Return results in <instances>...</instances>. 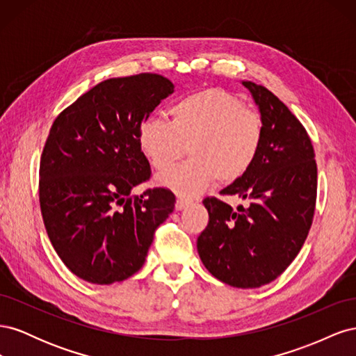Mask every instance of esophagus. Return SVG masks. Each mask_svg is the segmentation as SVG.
I'll use <instances>...</instances> for the list:
<instances>
[{
    "instance_id": "1",
    "label": "esophagus",
    "mask_w": 356,
    "mask_h": 356,
    "mask_svg": "<svg viewBox=\"0 0 356 356\" xmlns=\"http://www.w3.org/2000/svg\"><path fill=\"white\" fill-rule=\"evenodd\" d=\"M193 202L190 200V199H184V197H178L177 199V203H175V209L177 211H182V209H186L187 207H190Z\"/></svg>"
}]
</instances>
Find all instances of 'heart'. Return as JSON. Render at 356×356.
Masks as SVG:
<instances>
[{
  "instance_id": "obj_1",
  "label": "heart",
  "mask_w": 356,
  "mask_h": 356,
  "mask_svg": "<svg viewBox=\"0 0 356 356\" xmlns=\"http://www.w3.org/2000/svg\"><path fill=\"white\" fill-rule=\"evenodd\" d=\"M170 122L147 118L139 126L138 144L156 170L165 172L184 156L191 159L159 178L161 186L182 196H196L217 178H242L261 152L264 122L236 96L207 89L170 105Z\"/></svg>"
}]
</instances>
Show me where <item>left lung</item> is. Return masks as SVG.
I'll return each instance as SVG.
<instances>
[{
  "label": "left lung",
  "mask_w": 356,
  "mask_h": 356,
  "mask_svg": "<svg viewBox=\"0 0 356 356\" xmlns=\"http://www.w3.org/2000/svg\"><path fill=\"white\" fill-rule=\"evenodd\" d=\"M264 122L255 163L221 195L250 199L233 211L217 199L203 200L209 222L197 238L209 273L236 288H258L285 272L303 246L316 207L318 169L305 126L264 86L242 81Z\"/></svg>",
  "instance_id": "left-lung-1"
}]
</instances>
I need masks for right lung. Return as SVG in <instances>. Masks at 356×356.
<instances>
[{
	"label": "right lung",
	"mask_w": 356,
	"mask_h": 356,
	"mask_svg": "<svg viewBox=\"0 0 356 356\" xmlns=\"http://www.w3.org/2000/svg\"><path fill=\"white\" fill-rule=\"evenodd\" d=\"M172 92L174 84L159 74L110 79L51 124L40 160L42 221L63 264L90 284L136 273L175 208V195L163 187L131 196L152 175L139 126Z\"/></svg>",
	"instance_id": "obj_1"
}]
</instances>
